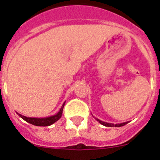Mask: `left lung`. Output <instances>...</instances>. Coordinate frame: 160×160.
Returning <instances> with one entry per match:
<instances>
[{
    "label": "left lung",
    "mask_w": 160,
    "mask_h": 160,
    "mask_svg": "<svg viewBox=\"0 0 160 160\" xmlns=\"http://www.w3.org/2000/svg\"><path fill=\"white\" fill-rule=\"evenodd\" d=\"M96 120H97L98 122H100L102 125L105 126V127H115V128H118V127H122V126L126 125L127 123H128V122H122V123H118V124H114V123H109V122H103V121H101L99 120L98 118H94Z\"/></svg>",
    "instance_id": "1"
}]
</instances>
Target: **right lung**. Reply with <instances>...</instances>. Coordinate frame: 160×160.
I'll return each mask as SVG.
<instances>
[{
	"mask_svg": "<svg viewBox=\"0 0 160 160\" xmlns=\"http://www.w3.org/2000/svg\"><path fill=\"white\" fill-rule=\"evenodd\" d=\"M65 102L63 103V105L62 106V108L60 109V111H58V113L53 115V116L46 117V118H29V117H25L24 115L18 114L20 117L22 118H23L25 121H26L29 123L32 124V125L38 126V127H48V126L52 125L53 123H54L55 122H57L58 120L62 117V114L63 111V107H64Z\"/></svg>",
	"mask_w": 160,
	"mask_h": 160,
	"instance_id": "right-lung-1",
	"label": "right lung"
}]
</instances>
